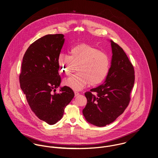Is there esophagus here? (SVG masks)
I'll return each mask as SVG.
<instances>
[{
    "mask_svg": "<svg viewBox=\"0 0 158 158\" xmlns=\"http://www.w3.org/2000/svg\"><path fill=\"white\" fill-rule=\"evenodd\" d=\"M79 95V92H74V96H75L76 97L77 96Z\"/></svg>",
    "mask_w": 158,
    "mask_h": 158,
    "instance_id": "1",
    "label": "esophagus"
}]
</instances>
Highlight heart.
<instances>
[{"mask_svg":"<svg viewBox=\"0 0 158 158\" xmlns=\"http://www.w3.org/2000/svg\"><path fill=\"white\" fill-rule=\"evenodd\" d=\"M70 59L60 54L58 62L60 69L66 75L77 66V74L66 79L64 84L69 88L77 91L89 84L95 86L102 83L110 70V59L108 55L89 44H82L72 48Z\"/></svg>","mask_w":158,"mask_h":158,"instance_id":"1","label":"heart"}]
</instances>
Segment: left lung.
<instances>
[{
    "instance_id": "obj_1",
    "label": "left lung",
    "mask_w": 158,
    "mask_h": 158,
    "mask_svg": "<svg viewBox=\"0 0 158 158\" xmlns=\"http://www.w3.org/2000/svg\"><path fill=\"white\" fill-rule=\"evenodd\" d=\"M111 43V65L104 84L85 93L87 103L83 115L89 123L102 127L114 122L123 113L130 101L134 84V69L123 49Z\"/></svg>"
}]
</instances>
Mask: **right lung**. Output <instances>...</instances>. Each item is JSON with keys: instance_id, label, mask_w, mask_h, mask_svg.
<instances>
[{"instance_id": "obj_1", "label": "right lung", "mask_w": 158, "mask_h": 158, "mask_svg": "<svg viewBox=\"0 0 158 158\" xmlns=\"http://www.w3.org/2000/svg\"><path fill=\"white\" fill-rule=\"evenodd\" d=\"M64 42L63 34L47 35L33 42L23 57L19 75L21 89L32 111L50 125L61 120L74 96L67 86L53 94L61 82L58 59Z\"/></svg>"}]
</instances>
